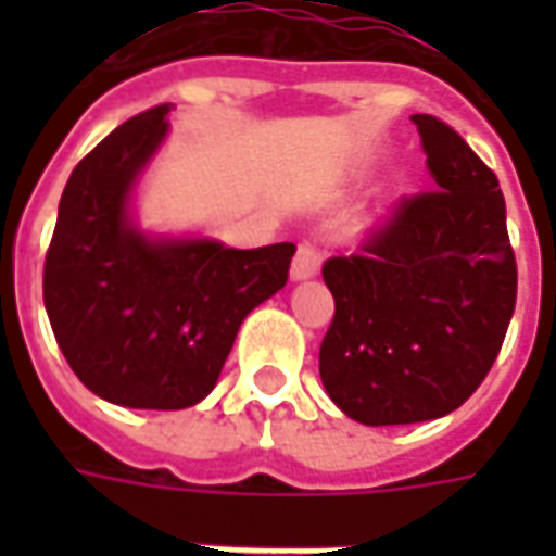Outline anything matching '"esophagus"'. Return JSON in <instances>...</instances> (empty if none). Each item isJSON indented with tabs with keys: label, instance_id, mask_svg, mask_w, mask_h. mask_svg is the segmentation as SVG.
I'll return each instance as SVG.
<instances>
[{
	"label": "esophagus",
	"instance_id": "esophagus-1",
	"mask_svg": "<svg viewBox=\"0 0 556 556\" xmlns=\"http://www.w3.org/2000/svg\"><path fill=\"white\" fill-rule=\"evenodd\" d=\"M318 267H321V250L313 241L298 243V253L291 258V277L309 279L318 274Z\"/></svg>",
	"mask_w": 556,
	"mask_h": 556
}]
</instances>
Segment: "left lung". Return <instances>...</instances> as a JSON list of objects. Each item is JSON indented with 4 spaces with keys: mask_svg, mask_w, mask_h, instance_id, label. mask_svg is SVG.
Segmentation results:
<instances>
[{
    "mask_svg": "<svg viewBox=\"0 0 556 556\" xmlns=\"http://www.w3.org/2000/svg\"><path fill=\"white\" fill-rule=\"evenodd\" d=\"M431 187L402 195L361 253L327 258L337 313L318 351L327 396L363 426H405L473 396L501 354L518 267L497 175L434 115H410Z\"/></svg>",
    "mask_w": 556,
    "mask_h": 556,
    "instance_id": "left-lung-1",
    "label": "left lung"
}]
</instances>
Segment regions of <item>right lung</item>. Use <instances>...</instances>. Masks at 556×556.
Wrapping results in <instances>:
<instances>
[{"mask_svg":"<svg viewBox=\"0 0 556 556\" xmlns=\"http://www.w3.org/2000/svg\"><path fill=\"white\" fill-rule=\"evenodd\" d=\"M160 103L71 172L43 262V306L83 384L113 405L181 410L214 390L238 327L289 279L294 243L148 241L127 195L166 137Z\"/></svg>","mask_w":556,"mask_h":556,"instance_id":"add662e5","label":"right lung"}]
</instances>
